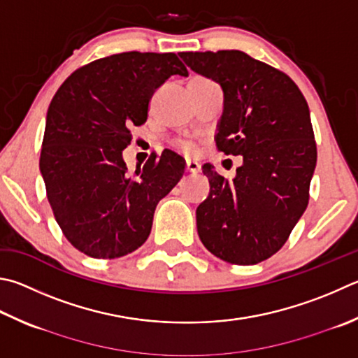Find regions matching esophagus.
Instances as JSON below:
<instances>
[{"mask_svg": "<svg viewBox=\"0 0 358 358\" xmlns=\"http://www.w3.org/2000/svg\"><path fill=\"white\" fill-rule=\"evenodd\" d=\"M186 171L191 172V173H199L200 172V164L194 159H187L186 161Z\"/></svg>", "mask_w": 358, "mask_h": 358, "instance_id": "34e87169", "label": "esophagus"}]
</instances>
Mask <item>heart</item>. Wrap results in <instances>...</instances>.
Returning a JSON list of instances; mask_svg holds the SVG:
<instances>
[{
    "label": "heart",
    "mask_w": 358,
    "mask_h": 358,
    "mask_svg": "<svg viewBox=\"0 0 358 358\" xmlns=\"http://www.w3.org/2000/svg\"><path fill=\"white\" fill-rule=\"evenodd\" d=\"M181 147H183V148H185V150H187V152H189V150H192V147H191L189 144H187V142H183V144H181Z\"/></svg>",
    "instance_id": "obj_1"
}]
</instances>
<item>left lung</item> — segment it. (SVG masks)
<instances>
[{"label": "left lung", "mask_w": 358, "mask_h": 358, "mask_svg": "<svg viewBox=\"0 0 358 358\" xmlns=\"http://www.w3.org/2000/svg\"><path fill=\"white\" fill-rule=\"evenodd\" d=\"M187 67L224 92L216 145L243 157L231 181L206 162L210 194L197 206V231L213 255L231 264H257L274 255L308 205L316 167L310 109L283 71L244 51L180 53Z\"/></svg>", "instance_id": "obj_1"}]
</instances>
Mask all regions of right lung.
Instances as JSON below:
<instances>
[{
	"mask_svg": "<svg viewBox=\"0 0 358 358\" xmlns=\"http://www.w3.org/2000/svg\"><path fill=\"white\" fill-rule=\"evenodd\" d=\"M172 75H187L173 53L113 55L73 71L50 103L41 173L56 222L89 257L139 249L158 201L183 177L186 162L172 150L150 157L136 177L122 157L129 128L144 125L148 101Z\"/></svg>",
	"mask_w": 358,
	"mask_h": 358,
	"instance_id": "right-lung-1",
	"label": "right lung"
}]
</instances>
